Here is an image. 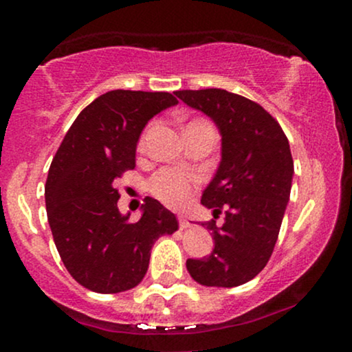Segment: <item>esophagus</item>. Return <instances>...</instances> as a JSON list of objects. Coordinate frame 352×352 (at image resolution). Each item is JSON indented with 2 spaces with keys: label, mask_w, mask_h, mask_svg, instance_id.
Instances as JSON below:
<instances>
[{
  "label": "esophagus",
  "mask_w": 352,
  "mask_h": 352,
  "mask_svg": "<svg viewBox=\"0 0 352 352\" xmlns=\"http://www.w3.org/2000/svg\"><path fill=\"white\" fill-rule=\"evenodd\" d=\"M179 225H180V230H187L192 227V223H190L185 217H179Z\"/></svg>",
  "instance_id": "1"
}]
</instances>
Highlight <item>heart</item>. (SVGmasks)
Masks as SVG:
<instances>
[{
	"label": "heart",
	"mask_w": 352,
	"mask_h": 352,
	"mask_svg": "<svg viewBox=\"0 0 352 352\" xmlns=\"http://www.w3.org/2000/svg\"><path fill=\"white\" fill-rule=\"evenodd\" d=\"M145 137H147V132H145L142 140H140V147H144ZM148 187H151L153 195L159 200H162L164 204L170 205V207H180V205L187 201L190 192L193 188V182L182 172L167 168V170L157 173L151 180Z\"/></svg>",
	"instance_id": "heart-1"
}]
</instances>
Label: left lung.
I'll return each mask as SVG.
<instances>
[{
    "label": "left lung",
    "instance_id": "left-lung-1",
    "mask_svg": "<svg viewBox=\"0 0 352 352\" xmlns=\"http://www.w3.org/2000/svg\"><path fill=\"white\" fill-rule=\"evenodd\" d=\"M188 107L208 116L221 135V160L201 193V205L225 220L201 223L215 248L187 260L190 276L204 286L233 288L253 280L268 263L294 175L289 142L260 104L225 89L177 91Z\"/></svg>",
    "mask_w": 352,
    "mask_h": 352
}]
</instances>
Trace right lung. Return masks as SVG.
I'll list each match as a JSON object with an SVG mask.
<instances>
[{
  "mask_svg": "<svg viewBox=\"0 0 352 352\" xmlns=\"http://www.w3.org/2000/svg\"><path fill=\"white\" fill-rule=\"evenodd\" d=\"M179 100L168 92L109 91L80 111L47 173V221L71 276L96 293H122L144 280L153 243L179 230L159 200L142 215L117 207L116 179L135 167V148L148 120Z\"/></svg>",
  "mask_w": 352,
  "mask_h": 352,
  "instance_id": "1",
  "label": "right lung"
}]
</instances>
